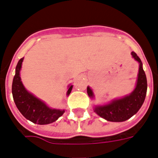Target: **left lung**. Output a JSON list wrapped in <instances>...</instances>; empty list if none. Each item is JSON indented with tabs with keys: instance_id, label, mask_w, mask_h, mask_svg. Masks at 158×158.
Masks as SVG:
<instances>
[{
	"instance_id": "8db88e82",
	"label": "left lung",
	"mask_w": 158,
	"mask_h": 158,
	"mask_svg": "<svg viewBox=\"0 0 158 158\" xmlns=\"http://www.w3.org/2000/svg\"><path fill=\"white\" fill-rule=\"evenodd\" d=\"M132 57L139 63V74L135 88L131 93L123 98L114 100L108 105L96 106L94 109L100 117L110 122H123L135 114L143 105L147 92V79L143 70L141 60L135 52H131ZM88 96L93 98L94 95L89 87L87 88Z\"/></svg>"
}]
</instances>
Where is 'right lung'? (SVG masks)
<instances>
[{
  "label": "right lung",
  "instance_id": "obj_1",
  "mask_svg": "<svg viewBox=\"0 0 158 158\" xmlns=\"http://www.w3.org/2000/svg\"><path fill=\"white\" fill-rule=\"evenodd\" d=\"M23 61V57L20 59L17 64L12 83L13 98L17 108L26 118L34 123L40 125L52 123L63 114L65 110L49 108L45 103L26 90L20 77ZM72 88V85L69 86L66 93L67 96L70 95Z\"/></svg>",
  "mask_w": 158,
  "mask_h": 158
}]
</instances>
